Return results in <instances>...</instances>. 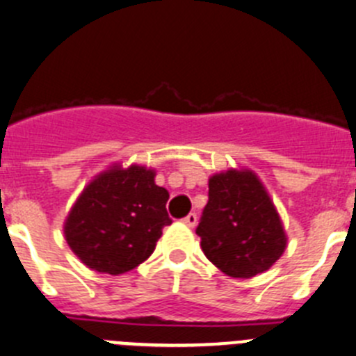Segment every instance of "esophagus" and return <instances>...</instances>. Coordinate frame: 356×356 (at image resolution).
I'll return each mask as SVG.
<instances>
[{"label": "esophagus", "mask_w": 356, "mask_h": 356, "mask_svg": "<svg viewBox=\"0 0 356 356\" xmlns=\"http://www.w3.org/2000/svg\"><path fill=\"white\" fill-rule=\"evenodd\" d=\"M182 220H184V224H188L189 227H195L196 222H198V217H196L195 212H189Z\"/></svg>", "instance_id": "esophagus-1"}]
</instances>
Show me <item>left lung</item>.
Instances as JSON below:
<instances>
[{"mask_svg": "<svg viewBox=\"0 0 356 356\" xmlns=\"http://www.w3.org/2000/svg\"><path fill=\"white\" fill-rule=\"evenodd\" d=\"M196 234L207 259L233 278L270 270L287 245L273 202L250 170H227L210 179Z\"/></svg>", "mask_w": 356, "mask_h": 356, "instance_id": "8db88e82", "label": "left lung"}]
</instances>
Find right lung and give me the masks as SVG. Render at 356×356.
<instances>
[{"mask_svg":"<svg viewBox=\"0 0 356 356\" xmlns=\"http://www.w3.org/2000/svg\"><path fill=\"white\" fill-rule=\"evenodd\" d=\"M168 191L154 172L132 165L111 168L86 186L65 220V240L90 270L122 275L153 254L172 222Z\"/></svg>","mask_w":356,"mask_h":356,"instance_id":"1","label":"right lung"}]
</instances>
